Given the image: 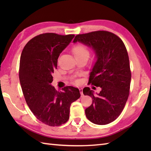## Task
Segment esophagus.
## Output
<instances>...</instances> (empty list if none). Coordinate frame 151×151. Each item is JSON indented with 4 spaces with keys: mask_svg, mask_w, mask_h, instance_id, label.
Masks as SVG:
<instances>
[{
    "mask_svg": "<svg viewBox=\"0 0 151 151\" xmlns=\"http://www.w3.org/2000/svg\"><path fill=\"white\" fill-rule=\"evenodd\" d=\"M79 90H80V93H81V95H83V89H82V88H80Z\"/></svg>",
    "mask_w": 151,
    "mask_h": 151,
    "instance_id": "obj_1",
    "label": "esophagus"
}]
</instances>
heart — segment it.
<instances>
[{"mask_svg":"<svg viewBox=\"0 0 151 151\" xmlns=\"http://www.w3.org/2000/svg\"><path fill=\"white\" fill-rule=\"evenodd\" d=\"M73 52L75 56L82 55V54H89L88 50L83 45H76L73 49Z\"/></svg>","mask_w":151,"mask_h":151,"instance_id":"heart-1","label":"heart"}]
</instances>
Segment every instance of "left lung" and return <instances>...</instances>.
<instances>
[{
  "instance_id": "left-lung-1",
  "label": "left lung",
  "mask_w": 151,
  "mask_h": 151,
  "mask_svg": "<svg viewBox=\"0 0 151 151\" xmlns=\"http://www.w3.org/2000/svg\"><path fill=\"white\" fill-rule=\"evenodd\" d=\"M76 42L94 51L96 62L89 82L101 88L97 95L88 87L83 89L84 95L93 99L85 110L86 116L96 124L110 123L119 116L129 95L131 72L126 47L119 37L108 31L78 34L73 41Z\"/></svg>"
}]
</instances>
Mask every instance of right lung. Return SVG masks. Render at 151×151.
<instances>
[{"label":"right lung","instance_id":"1","mask_svg":"<svg viewBox=\"0 0 151 151\" xmlns=\"http://www.w3.org/2000/svg\"><path fill=\"white\" fill-rule=\"evenodd\" d=\"M75 35L42 34L30 40L22 51L19 81L27 103L38 120L51 127L65 123L72 102L81 97L78 88L58 91L51 85L58 59Z\"/></svg>","mask_w":151,"mask_h":151}]
</instances>
